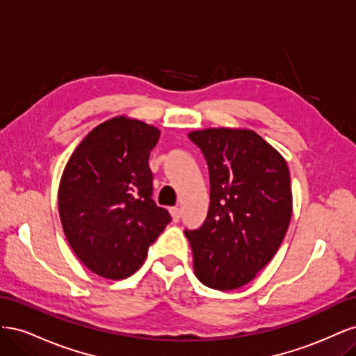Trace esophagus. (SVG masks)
<instances>
[{"label": "esophagus", "mask_w": 356, "mask_h": 356, "mask_svg": "<svg viewBox=\"0 0 356 356\" xmlns=\"http://www.w3.org/2000/svg\"><path fill=\"white\" fill-rule=\"evenodd\" d=\"M169 212H170V215H172V220H174L175 222H177V221H179V218H181V209H179L178 207H175V208H170V209H169Z\"/></svg>", "instance_id": "34e87169"}]
</instances>
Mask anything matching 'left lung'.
Masks as SVG:
<instances>
[{
  "instance_id": "1",
  "label": "left lung",
  "mask_w": 356,
  "mask_h": 356,
  "mask_svg": "<svg viewBox=\"0 0 356 356\" xmlns=\"http://www.w3.org/2000/svg\"><path fill=\"white\" fill-rule=\"evenodd\" d=\"M188 138L207 159L208 217L186 230L199 281L213 289L250 284L281 246L293 213L285 159L250 129L209 127Z\"/></svg>"
}]
</instances>
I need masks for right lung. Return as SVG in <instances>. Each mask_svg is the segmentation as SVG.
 <instances>
[{
	"instance_id": "1",
	"label": "right lung",
	"mask_w": 356,
	"mask_h": 356,
	"mask_svg": "<svg viewBox=\"0 0 356 356\" xmlns=\"http://www.w3.org/2000/svg\"><path fill=\"white\" fill-rule=\"evenodd\" d=\"M159 136L156 126L113 117L86 135L63 169L58 193L63 233L79 260L102 277L134 275L170 221L152 199L148 159Z\"/></svg>"
}]
</instances>
